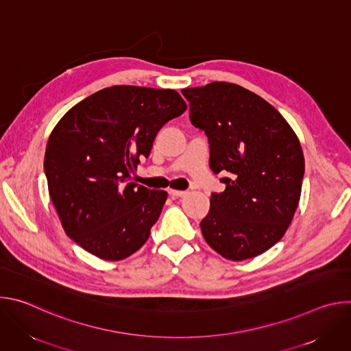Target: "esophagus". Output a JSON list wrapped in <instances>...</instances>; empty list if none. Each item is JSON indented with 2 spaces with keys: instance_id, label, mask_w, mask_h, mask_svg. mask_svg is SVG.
Returning <instances> with one entry per match:
<instances>
[{
  "instance_id": "esophagus-1",
  "label": "esophagus",
  "mask_w": 351,
  "mask_h": 351,
  "mask_svg": "<svg viewBox=\"0 0 351 351\" xmlns=\"http://www.w3.org/2000/svg\"><path fill=\"white\" fill-rule=\"evenodd\" d=\"M168 193L172 195V197H184L186 195V191H182V190H173V189H169Z\"/></svg>"
}]
</instances>
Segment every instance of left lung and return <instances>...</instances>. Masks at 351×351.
Returning <instances> with one entry per match:
<instances>
[{
    "label": "left lung",
    "instance_id": "obj_1",
    "mask_svg": "<svg viewBox=\"0 0 351 351\" xmlns=\"http://www.w3.org/2000/svg\"><path fill=\"white\" fill-rule=\"evenodd\" d=\"M182 94L191 123L208 137L211 169L226 175L202 233L226 260L257 257L283 237L297 210L304 176L298 137L278 110L239 84L213 82Z\"/></svg>",
    "mask_w": 351,
    "mask_h": 351
}]
</instances>
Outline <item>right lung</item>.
Listing matches in <instances>:
<instances>
[{
    "mask_svg": "<svg viewBox=\"0 0 351 351\" xmlns=\"http://www.w3.org/2000/svg\"><path fill=\"white\" fill-rule=\"evenodd\" d=\"M186 108L175 90L112 86L56 125L44 156L48 191L65 233L86 252L121 261L148 240L168 193L132 179L160 129Z\"/></svg>",
    "mask_w": 351,
    "mask_h": 351,
    "instance_id": "add662e5",
    "label": "right lung"
}]
</instances>
